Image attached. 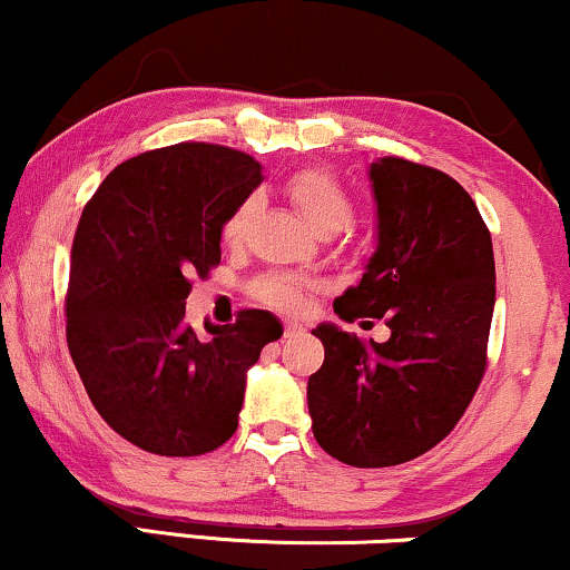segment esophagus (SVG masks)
I'll return each instance as SVG.
<instances>
[{"instance_id": "esophagus-1", "label": "esophagus", "mask_w": 570, "mask_h": 570, "mask_svg": "<svg viewBox=\"0 0 570 570\" xmlns=\"http://www.w3.org/2000/svg\"><path fill=\"white\" fill-rule=\"evenodd\" d=\"M304 325H301V322H293V320H287L285 322V338H293V335H301L304 333Z\"/></svg>"}]
</instances>
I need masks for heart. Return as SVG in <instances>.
<instances>
[{
  "label": "heart",
  "instance_id": "1",
  "mask_svg": "<svg viewBox=\"0 0 570 570\" xmlns=\"http://www.w3.org/2000/svg\"><path fill=\"white\" fill-rule=\"evenodd\" d=\"M285 195L298 210V216L320 235H333L351 219V198L341 181L322 168H301L285 181ZM253 203H243L224 224L222 237L229 248H240L248 237ZM253 298L279 308V312H301L306 304V285L293 274H264L250 285Z\"/></svg>",
  "mask_w": 570,
  "mask_h": 570
}]
</instances>
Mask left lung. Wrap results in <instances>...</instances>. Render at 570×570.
Wrapping results in <instances>:
<instances>
[{"instance_id":"8db88e82","label":"left lung","mask_w":570,"mask_h":570,"mask_svg":"<svg viewBox=\"0 0 570 570\" xmlns=\"http://www.w3.org/2000/svg\"><path fill=\"white\" fill-rule=\"evenodd\" d=\"M377 248L335 314L385 320L364 343L335 325L312 330L325 362L308 377L312 431L330 456L391 468L452 433L487 372L497 277L491 235L470 195L439 168L404 158L370 166Z\"/></svg>"}]
</instances>
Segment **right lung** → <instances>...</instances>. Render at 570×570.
<instances>
[{
    "label": "right lung",
    "instance_id": "add662e5",
    "mask_svg": "<svg viewBox=\"0 0 570 570\" xmlns=\"http://www.w3.org/2000/svg\"><path fill=\"white\" fill-rule=\"evenodd\" d=\"M262 166L224 145L179 142L124 160L83 206L70 250L66 338L100 417L160 456L219 449L237 431L245 372L279 320L185 322L193 274L222 262V229L262 185Z\"/></svg>",
    "mask_w": 570,
    "mask_h": 570
}]
</instances>
